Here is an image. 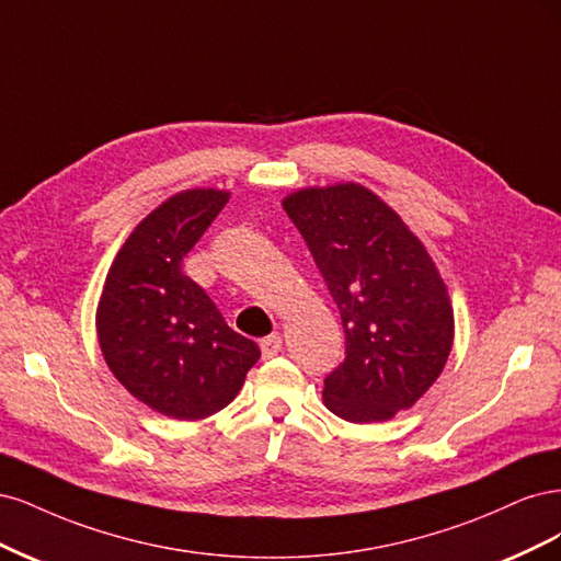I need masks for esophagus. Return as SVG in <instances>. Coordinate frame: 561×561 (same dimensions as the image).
<instances>
[{"mask_svg":"<svg viewBox=\"0 0 561 561\" xmlns=\"http://www.w3.org/2000/svg\"><path fill=\"white\" fill-rule=\"evenodd\" d=\"M261 352H263V358H273L282 352V335H267L261 340Z\"/></svg>","mask_w":561,"mask_h":561,"instance_id":"obj_1","label":"esophagus"}]
</instances>
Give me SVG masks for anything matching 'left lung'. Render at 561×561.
<instances>
[{"label":"left lung","mask_w":561,"mask_h":561,"mask_svg":"<svg viewBox=\"0 0 561 561\" xmlns=\"http://www.w3.org/2000/svg\"><path fill=\"white\" fill-rule=\"evenodd\" d=\"M282 207L345 329L347 356L323 379V405L352 424L412 408L455 342V310L426 247L382 197L354 182L294 191Z\"/></svg>","instance_id":"8db88e82"}]
</instances>
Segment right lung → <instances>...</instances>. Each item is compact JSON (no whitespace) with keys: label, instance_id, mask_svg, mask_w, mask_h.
<instances>
[{"label":"right lung","instance_id":"add662e5","mask_svg":"<svg viewBox=\"0 0 561 561\" xmlns=\"http://www.w3.org/2000/svg\"><path fill=\"white\" fill-rule=\"evenodd\" d=\"M228 201L221 188H188L160 203L118 249L98 302L106 366L137 401L179 422L224 410L261 358L182 270Z\"/></svg>","mask_w":561,"mask_h":561}]
</instances>
